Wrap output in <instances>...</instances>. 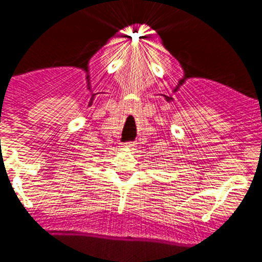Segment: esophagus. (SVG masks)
<instances>
[{
    "instance_id": "esophagus-1",
    "label": "esophagus",
    "mask_w": 262,
    "mask_h": 262,
    "mask_svg": "<svg viewBox=\"0 0 262 262\" xmlns=\"http://www.w3.org/2000/svg\"><path fill=\"white\" fill-rule=\"evenodd\" d=\"M124 148H126L128 150H134V147H136V143H124Z\"/></svg>"
}]
</instances>
